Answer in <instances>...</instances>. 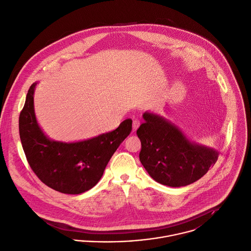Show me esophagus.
I'll return each instance as SVG.
<instances>
[{
    "mask_svg": "<svg viewBox=\"0 0 251 251\" xmlns=\"http://www.w3.org/2000/svg\"><path fill=\"white\" fill-rule=\"evenodd\" d=\"M139 126H140V122L138 120H134L132 123V130L135 131L139 127Z\"/></svg>",
    "mask_w": 251,
    "mask_h": 251,
    "instance_id": "obj_1",
    "label": "esophagus"
}]
</instances>
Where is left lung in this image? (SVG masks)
Listing matches in <instances>:
<instances>
[{
	"label": "left lung",
	"instance_id": "left-lung-1",
	"mask_svg": "<svg viewBox=\"0 0 251 251\" xmlns=\"http://www.w3.org/2000/svg\"><path fill=\"white\" fill-rule=\"evenodd\" d=\"M136 131L141 141L139 160L157 182L179 187L201 178L214 166L219 152L193 142L166 118L145 112Z\"/></svg>",
	"mask_w": 251,
	"mask_h": 251
}]
</instances>
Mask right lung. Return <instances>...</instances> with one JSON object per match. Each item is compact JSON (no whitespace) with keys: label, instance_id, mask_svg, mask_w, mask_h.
Returning a JSON list of instances; mask_svg holds the SVG:
<instances>
[{"label":"right lung","instance_id":"1","mask_svg":"<svg viewBox=\"0 0 251 251\" xmlns=\"http://www.w3.org/2000/svg\"><path fill=\"white\" fill-rule=\"evenodd\" d=\"M34 82L20 115V136L26 159L42 182L67 194L91 189L120 144L131 131L132 121L125 120L118 128L98 136L64 142L49 138L40 127L34 111Z\"/></svg>","mask_w":251,"mask_h":251}]
</instances>
